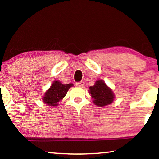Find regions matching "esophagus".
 I'll use <instances>...</instances> for the list:
<instances>
[{
  "label": "esophagus",
  "mask_w": 159,
  "mask_h": 159,
  "mask_svg": "<svg viewBox=\"0 0 159 159\" xmlns=\"http://www.w3.org/2000/svg\"><path fill=\"white\" fill-rule=\"evenodd\" d=\"M84 85H85L84 81H80V82H77V83H76V86H79V87H84Z\"/></svg>",
  "instance_id": "1"
}]
</instances>
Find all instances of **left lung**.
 I'll use <instances>...</instances> for the list:
<instances>
[{
	"instance_id": "left-lung-1",
	"label": "left lung",
	"mask_w": 159,
	"mask_h": 159,
	"mask_svg": "<svg viewBox=\"0 0 159 159\" xmlns=\"http://www.w3.org/2000/svg\"><path fill=\"white\" fill-rule=\"evenodd\" d=\"M89 94L94 105L99 107L111 104L113 102L114 93L102 80H97L93 86L89 87Z\"/></svg>"
}]
</instances>
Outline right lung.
Listing matches in <instances>:
<instances>
[{
	"label": "right lung",
	"instance_id": "right-lung-1",
	"mask_svg": "<svg viewBox=\"0 0 159 159\" xmlns=\"http://www.w3.org/2000/svg\"><path fill=\"white\" fill-rule=\"evenodd\" d=\"M73 84H62L60 81H54L43 97V101L46 105L57 106L58 102L64 98Z\"/></svg>",
	"mask_w": 159,
	"mask_h": 159
}]
</instances>
